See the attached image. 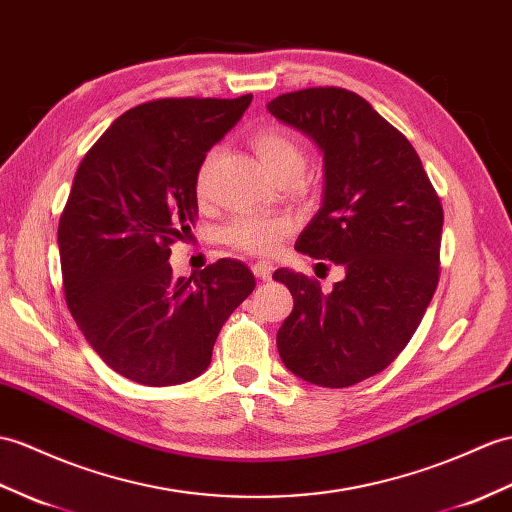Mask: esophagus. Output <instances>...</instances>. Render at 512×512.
<instances>
[{
    "instance_id": "1",
    "label": "esophagus",
    "mask_w": 512,
    "mask_h": 512,
    "mask_svg": "<svg viewBox=\"0 0 512 512\" xmlns=\"http://www.w3.org/2000/svg\"><path fill=\"white\" fill-rule=\"evenodd\" d=\"M272 270H275V266H272L270 261H255V264H253V275L261 281H268L270 275H272Z\"/></svg>"
}]
</instances>
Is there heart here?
Returning <instances> with one entry per match:
<instances>
[{
	"label": "heart",
	"mask_w": 512,
	"mask_h": 512,
	"mask_svg": "<svg viewBox=\"0 0 512 512\" xmlns=\"http://www.w3.org/2000/svg\"><path fill=\"white\" fill-rule=\"evenodd\" d=\"M251 146L259 161L264 163V168L270 172V176L281 178V176H299L303 170V148L290 130L281 126H264L257 128L251 135ZM213 159L216 154H209L202 163L198 172V194L202 196L207 192V178L211 172ZM292 224L290 220L279 218V216H237L233 218L227 227L222 229L224 242L240 248L246 253L255 255H268L277 248V244L283 240L285 235L290 233Z\"/></svg>",
	"instance_id": "1"
}]
</instances>
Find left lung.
I'll list each match as a JSON object with an SVG mask.
<instances>
[{
  "instance_id": "obj_1",
  "label": "left lung",
  "mask_w": 512,
  "mask_h": 512,
  "mask_svg": "<svg viewBox=\"0 0 512 512\" xmlns=\"http://www.w3.org/2000/svg\"><path fill=\"white\" fill-rule=\"evenodd\" d=\"M266 109L323 154V200L294 248L344 270L327 294L294 270L272 275L294 299L277 349L296 377L347 388L384 371L417 331L438 283L441 200L417 150L358 93L314 87Z\"/></svg>"
}]
</instances>
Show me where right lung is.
Masks as SVG:
<instances>
[{
  "mask_svg": "<svg viewBox=\"0 0 512 512\" xmlns=\"http://www.w3.org/2000/svg\"><path fill=\"white\" fill-rule=\"evenodd\" d=\"M251 100L139 104L74 176L58 224L67 307L102 362L130 382L174 386L205 373L222 325L255 288L237 259L192 277L170 266V244L198 218L202 161Z\"/></svg>",
  "mask_w": 512,
  "mask_h": 512,
  "instance_id": "add662e5",
  "label": "right lung"
}]
</instances>
